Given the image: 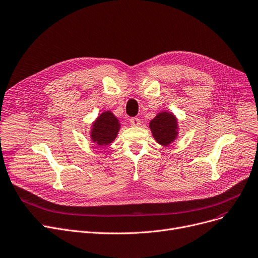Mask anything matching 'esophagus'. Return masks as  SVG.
I'll list each match as a JSON object with an SVG mask.
<instances>
[{"label": "esophagus", "instance_id": "34e87169", "mask_svg": "<svg viewBox=\"0 0 258 258\" xmlns=\"http://www.w3.org/2000/svg\"><path fill=\"white\" fill-rule=\"evenodd\" d=\"M130 123H131L132 126L136 127V126H139V125L141 124V121H140L139 118L134 117V118H131V119H130Z\"/></svg>", "mask_w": 258, "mask_h": 258}]
</instances>
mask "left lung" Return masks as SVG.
Listing matches in <instances>:
<instances>
[{
  "mask_svg": "<svg viewBox=\"0 0 258 258\" xmlns=\"http://www.w3.org/2000/svg\"><path fill=\"white\" fill-rule=\"evenodd\" d=\"M149 127L156 142L161 147H169L179 135L178 119L171 110H161L150 121Z\"/></svg>",
  "mask_w": 258,
  "mask_h": 258,
  "instance_id": "8db88e82",
  "label": "left lung"
}]
</instances>
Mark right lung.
<instances>
[{
    "instance_id": "right-lung-1",
    "label": "right lung",
    "mask_w": 258,
    "mask_h": 258,
    "mask_svg": "<svg viewBox=\"0 0 258 258\" xmlns=\"http://www.w3.org/2000/svg\"><path fill=\"white\" fill-rule=\"evenodd\" d=\"M120 127L121 123L113 114V111L104 110L93 121L89 138L95 144V147L105 149L116 139Z\"/></svg>"
}]
</instances>
